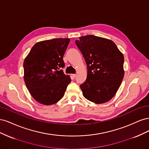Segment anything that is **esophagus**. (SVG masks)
<instances>
[{
	"mask_svg": "<svg viewBox=\"0 0 149 149\" xmlns=\"http://www.w3.org/2000/svg\"><path fill=\"white\" fill-rule=\"evenodd\" d=\"M71 76H72V77H73V78H75L76 77V74H71Z\"/></svg>",
	"mask_w": 149,
	"mask_h": 149,
	"instance_id": "obj_1",
	"label": "esophagus"
}]
</instances>
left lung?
<instances>
[{"instance_id":"left-lung-1","label":"left lung","mask_w":149,"mask_h":149,"mask_svg":"<svg viewBox=\"0 0 149 149\" xmlns=\"http://www.w3.org/2000/svg\"><path fill=\"white\" fill-rule=\"evenodd\" d=\"M87 65L85 82L81 84L84 97L102 104L114 96L124 76L123 54L111 40L86 35L76 40Z\"/></svg>"}]
</instances>
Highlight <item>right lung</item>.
Here are the masks:
<instances>
[{"label": "right lung", "mask_w": 149, "mask_h": 149, "mask_svg": "<svg viewBox=\"0 0 149 149\" xmlns=\"http://www.w3.org/2000/svg\"><path fill=\"white\" fill-rule=\"evenodd\" d=\"M70 38H55L35 43L24 61V79L35 101L52 105L63 97L70 82L69 75L61 70Z\"/></svg>", "instance_id": "add662e5"}]
</instances>
